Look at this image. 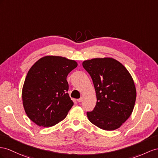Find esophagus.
<instances>
[{"label":"esophagus","mask_w":158,"mask_h":158,"mask_svg":"<svg viewBox=\"0 0 158 158\" xmlns=\"http://www.w3.org/2000/svg\"><path fill=\"white\" fill-rule=\"evenodd\" d=\"M83 98L81 97V98H80L79 99H77V102H81L82 101H83Z\"/></svg>","instance_id":"34e87169"}]
</instances>
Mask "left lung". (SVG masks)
Here are the masks:
<instances>
[{
    "label": "left lung",
    "mask_w": 158,
    "mask_h": 158,
    "mask_svg": "<svg viewBox=\"0 0 158 158\" xmlns=\"http://www.w3.org/2000/svg\"><path fill=\"white\" fill-rule=\"evenodd\" d=\"M83 67L90 75L97 96L88 119L107 131L119 128L131 115L136 99L134 82L122 64L112 58L85 60Z\"/></svg>",
    "instance_id": "1"
}]
</instances>
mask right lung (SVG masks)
Segmentation results:
<instances>
[{"mask_svg":"<svg viewBox=\"0 0 158 158\" xmlns=\"http://www.w3.org/2000/svg\"><path fill=\"white\" fill-rule=\"evenodd\" d=\"M77 67L73 60L46 56L29 69L23 87V103L27 116L39 126H53L66 118L74 104L67 93V77Z\"/></svg>","mask_w":158,"mask_h":158,"instance_id":"obj_1","label":"right lung"}]
</instances>
